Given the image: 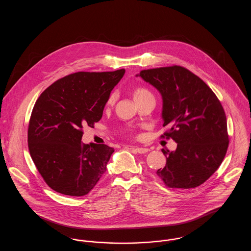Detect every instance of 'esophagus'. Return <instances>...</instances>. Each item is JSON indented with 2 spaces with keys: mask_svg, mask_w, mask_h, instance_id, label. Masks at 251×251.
Wrapping results in <instances>:
<instances>
[{
  "mask_svg": "<svg viewBox=\"0 0 251 251\" xmlns=\"http://www.w3.org/2000/svg\"><path fill=\"white\" fill-rule=\"evenodd\" d=\"M131 150L135 151L137 153H147L150 150L146 149V148H140V147H131Z\"/></svg>",
  "mask_w": 251,
  "mask_h": 251,
  "instance_id": "34e87169",
  "label": "esophagus"
}]
</instances>
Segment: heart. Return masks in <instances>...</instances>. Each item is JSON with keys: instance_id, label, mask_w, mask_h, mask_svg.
<instances>
[{"instance_id": "heart-1", "label": "heart", "mask_w": 251, "mask_h": 251, "mask_svg": "<svg viewBox=\"0 0 251 251\" xmlns=\"http://www.w3.org/2000/svg\"><path fill=\"white\" fill-rule=\"evenodd\" d=\"M132 96H133V99L135 101L144 99L145 97H148V96H152V94L145 87L142 86H139V87H135L133 90H132ZM114 99H115V96L111 95L108 99V103H112L114 101Z\"/></svg>"}]
</instances>
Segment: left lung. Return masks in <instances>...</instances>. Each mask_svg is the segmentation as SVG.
Listing matches in <instances>:
<instances>
[{
  "label": "left lung",
  "instance_id": "1",
  "mask_svg": "<svg viewBox=\"0 0 251 251\" xmlns=\"http://www.w3.org/2000/svg\"><path fill=\"white\" fill-rule=\"evenodd\" d=\"M136 76L160 92L163 126L169 128L161 137L178 144L175 151L162 150L167 165L157 176L170 188L200 186L227 152V119L219 100L200 77L180 66L145 70Z\"/></svg>",
  "mask_w": 251,
  "mask_h": 251
}]
</instances>
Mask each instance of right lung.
Listing matches in <instances>:
<instances>
[{
    "mask_svg": "<svg viewBox=\"0 0 251 251\" xmlns=\"http://www.w3.org/2000/svg\"><path fill=\"white\" fill-rule=\"evenodd\" d=\"M125 70L76 72L46 88L36 101L28 127V147L49 186L60 194L82 197L106 171L114 149L82 143L83 129L102 117L113 88Z\"/></svg>",
    "mask_w": 251,
    "mask_h": 251,
    "instance_id": "right-lung-1",
    "label": "right lung"
}]
</instances>
